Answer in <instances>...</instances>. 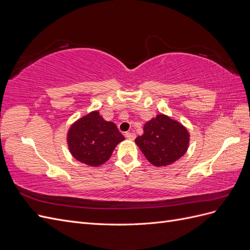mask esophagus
Returning <instances> with one entry per match:
<instances>
[{
	"label": "esophagus",
	"instance_id": "esophagus-1",
	"mask_svg": "<svg viewBox=\"0 0 250 250\" xmlns=\"http://www.w3.org/2000/svg\"><path fill=\"white\" fill-rule=\"evenodd\" d=\"M125 137H126L128 140L133 141V140L135 139V134L132 133V132H126V133H125Z\"/></svg>",
	"mask_w": 250,
	"mask_h": 250
}]
</instances>
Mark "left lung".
I'll list each match as a JSON object with an SVG mask.
<instances>
[{"label":"left lung","instance_id":"1","mask_svg":"<svg viewBox=\"0 0 250 250\" xmlns=\"http://www.w3.org/2000/svg\"><path fill=\"white\" fill-rule=\"evenodd\" d=\"M188 134L186 127L165 115H157L144 126V133L135 143L147 160L156 167L173 164L188 150Z\"/></svg>","mask_w":250,"mask_h":250}]
</instances>
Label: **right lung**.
Masks as SVG:
<instances>
[{"instance_id": "obj_1", "label": "right lung", "mask_w": 250, "mask_h": 250, "mask_svg": "<svg viewBox=\"0 0 250 250\" xmlns=\"http://www.w3.org/2000/svg\"><path fill=\"white\" fill-rule=\"evenodd\" d=\"M122 141L124 137L117 126L105 121L98 111L79 119L67 132V145L72 155L77 161L95 167L107 162Z\"/></svg>"}]
</instances>
